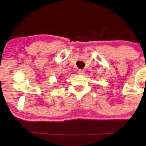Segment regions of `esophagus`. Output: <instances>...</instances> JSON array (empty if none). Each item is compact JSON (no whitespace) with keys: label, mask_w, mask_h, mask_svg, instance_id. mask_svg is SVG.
<instances>
[{"label":"esophagus","mask_w":146,"mask_h":146,"mask_svg":"<svg viewBox=\"0 0 146 146\" xmlns=\"http://www.w3.org/2000/svg\"><path fill=\"white\" fill-rule=\"evenodd\" d=\"M78 73L79 75H84L85 73V71L82 69H79Z\"/></svg>","instance_id":"obj_1"}]
</instances>
